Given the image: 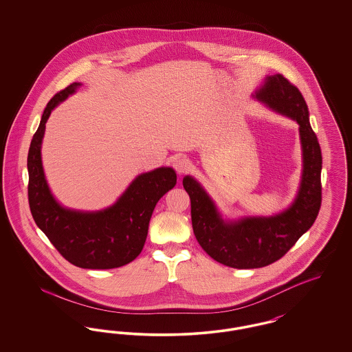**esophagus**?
<instances>
[{"label":"esophagus","mask_w":352,"mask_h":352,"mask_svg":"<svg viewBox=\"0 0 352 352\" xmlns=\"http://www.w3.org/2000/svg\"><path fill=\"white\" fill-rule=\"evenodd\" d=\"M173 168H175L178 174H184L190 168V164L184 157H177L173 161Z\"/></svg>","instance_id":"esophagus-1"}]
</instances>
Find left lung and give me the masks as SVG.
Wrapping results in <instances>:
<instances>
[{"label":"left lung","mask_w":352,"mask_h":352,"mask_svg":"<svg viewBox=\"0 0 352 352\" xmlns=\"http://www.w3.org/2000/svg\"><path fill=\"white\" fill-rule=\"evenodd\" d=\"M253 98L300 125L301 184L293 203L272 217L223 219L201 184L191 175L184 178L198 243L214 260L237 269L263 268L280 260L313 226L322 201V153L300 89L281 74H276L265 78Z\"/></svg>","instance_id":"left-lung-1"}]
</instances>
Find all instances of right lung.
I'll use <instances>...</instances> for the list:
<instances>
[{
	"label": "right lung",
	"instance_id": "obj_1",
	"mask_svg": "<svg viewBox=\"0 0 352 352\" xmlns=\"http://www.w3.org/2000/svg\"><path fill=\"white\" fill-rule=\"evenodd\" d=\"M80 85L69 84L49 101L33 135L28 154L30 211L36 226L68 263L84 269L118 268L142 251L153 210L175 186L177 174L171 168L142 173L116 203L100 211L72 210L56 201L42 166V140L52 109Z\"/></svg>",
	"mask_w": 352,
	"mask_h": 352
}]
</instances>
